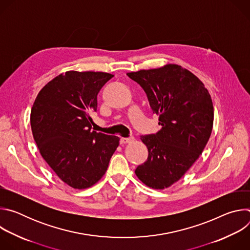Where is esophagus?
<instances>
[{
  "mask_svg": "<svg viewBox=\"0 0 250 250\" xmlns=\"http://www.w3.org/2000/svg\"><path fill=\"white\" fill-rule=\"evenodd\" d=\"M133 140H134V137H127V138L122 137V138H121V144H124V145H125V144H130V142H132Z\"/></svg>",
  "mask_w": 250,
  "mask_h": 250,
  "instance_id": "34e87169",
  "label": "esophagus"
}]
</instances>
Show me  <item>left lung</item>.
I'll use <instances>...</instances> for the list:
<instances>
[{
  "instance_id": "obj_1",
  "label": "left lung",
  "mask_w": 250,
  "mask_h": 250,
  "mask_svg": "<svg viewBox=\"0 0 250 250\" xmlns=\"http://www.w3.org/2000/svg\"><path fill=\"white\" fill-rule=\"evenodd\" d=\"M127 76L145 90L162 126L156 134L140 137L148 157L135 174L146 186L163 190L181 179L208 144L213 124L211 98L197 76L177 64Z\"/></svg>"
}]
</instances>
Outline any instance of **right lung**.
Wrapping results in <instances>:
<instances>
[{
	"label": "right lung",
	"mask_w": 250,
	"mask_h": 250,
	"mask_svg": "<svg viewBox=\"0 0 250 250\" xmlns=\"http://www.w3.org/2000/svg\"><path fill=\"white\" fill-rule=\"evenodd\" d=\"M114 75L67 71L49 81L35 98L31 131L42 158L74 189L95 185L108 169L120 138L92 130L97 95Z\"/></svg>",
	"instance_id": "right-lung-1"
}]
</instances>
